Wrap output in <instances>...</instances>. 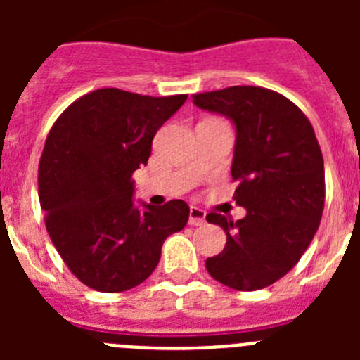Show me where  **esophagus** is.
I'll use <instances>...</instances> for the list:
<instances>
[{
	"label": "esophagus",
	"instance_id": "esophagus-1",
	"mask_svg": "<svg viewBox=\"0 0 360 360\" xmlns=\"http://www.w3.org/2000/svg\"><path fill=\"white\" fill-rule=\"evenodd\" d=\"M189 224L191 225L205 224V211H202L200 207H191L189 209Z\"/></svg>",
	"mask_w": 360,
	"mask_h": 360
}]
</instances>
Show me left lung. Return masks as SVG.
Returning <instances> with one entry per match:
<instances>
[{
    "label": "left lung",
    "instance_id": "left-lung-1",
    "mask_svg": "<svg viewBox=\"0 0 360 360\" xmlns=\"http://www.w3.org/2000/svg\"><path fill=\"white\" fill-rule=\"evenodd\" d=\"M202 110L236 126L231 174L234 200L247 209L238 221L207 214L227 234L207 272L225 287L252 292L294 269L319 229L324 162L310 120L292 101L259 86H231L193 95Z\"/></svg>",
    "mask_w": 360,
    "mask_h": 360
}]
</instances>
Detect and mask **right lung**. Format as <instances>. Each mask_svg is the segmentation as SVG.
I'll use <instances>...</instances> for the list:
<instances>
[{
    "instance_id": "obj_1",
    "label": "right lung",
    "mask_w": 360,
    "mask_h": 360,
    "mask_svg": "<svg viewBox=\"0 0 360 360\" xmlns=\"http://www.w3.org/2000/svg\"><path fill=\"white\" fill-rule=\"evenodd\" d=\"M187 95L149 97L103 88L70 104L39 160V202L53 247L75 278L98 292L141 285L165 238L182 231L189 205L133 203L131 174L148 164L155 133Z\"/></svg>"
}]
</instances>
